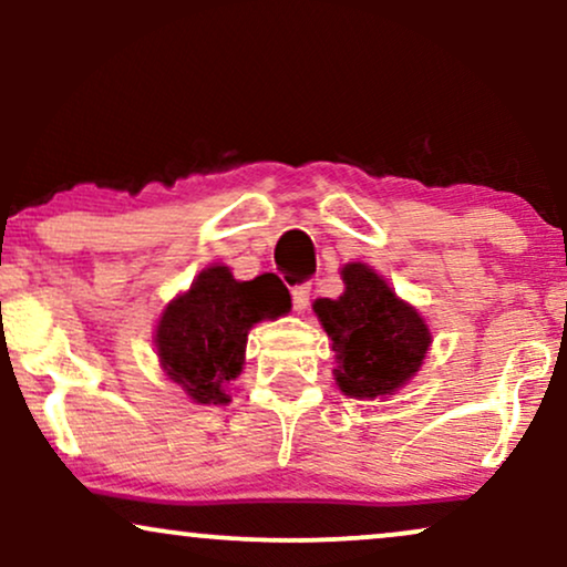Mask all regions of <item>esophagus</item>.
Instances as JSON below:
<instances>
[{
    "label": "esophagus",
    "mask_w": 567,
    "mask_h": 567,
    "mask_svg": "<svg viewBox=\"0 0 567 567\" xmlns=\"http://www.w3.org/2000/svg\"><path fill=\"white\" fill-rule=\"evenodd\" d=\"M290 296H292V309H296V311H303L306 306H309L311 288H309V285H296V288L290 290Z\"/></svg>",
    "instance_id": "esophagus-1"
}]
</instances>
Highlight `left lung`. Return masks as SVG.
Instances as JSON below:
<instances>
[{
    "label": "left lung",
    "mask_w": 567,
    "mask_h": 567,
    "mask_svg": "<svg viewBox=\"0 0 567 567\" xmlns=\"http://www.w3.org/2000/svg\"><path fill=\"white\" fill-rule=\"evenodd\" d=\"M341 279V296L311 306L336 351V383L354 400H386L424 365L432 330L373 266L343 264Z\"/></svg>",
    "instance_id": "8db88e82"
}]
</instances>
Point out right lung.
Instances as JSON below:
<instances>
[{"label": "right lung", "mask_w": 567, "mask_h": 567, "mask_svg": "<svg viewBox=\"0 0 567 567\" xmlns=\"http://www.w3.org/2000/svg\"><path fill=\"white\" fill-rule=\"evenodd\" d=\"M288 311V290L269 275L243 282L229 266H207L162 309L154 328L162 373L197 405H229V383L245 365L247 333Z\"/></svg>", "instance_id": "right-lung-1"}]
</instances>
